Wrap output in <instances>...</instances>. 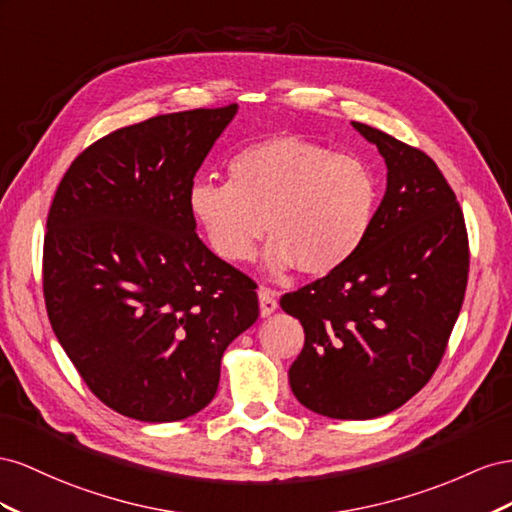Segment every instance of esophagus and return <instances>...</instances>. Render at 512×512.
Segmentation results:
<instances>
[{"instance_id":"esophagus-1","label":"esophagus","mask_w":512,"mask_h":512,"mask_svg":"<svg viewBox=\"0 0 512 512\" xmlns=\"http://www.w3.org/2000/svg\"><path fill=\"white\" fill-rule=\"evenodd\" d=\"M259 311H261V317H268L276 311V306H279V294H276L274 289L270 287H261L259 291Z\"/></svg>"}]
</instances>
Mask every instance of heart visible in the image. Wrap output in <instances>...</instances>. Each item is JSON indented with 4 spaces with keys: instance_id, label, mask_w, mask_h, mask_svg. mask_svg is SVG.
<instances>
[{
    "instance_id": "1",
    "label": "heart",
    "mask_w": 512,
    "mask_h": 512,
    "mask_svg": "<svg viewBox=\"0 0 512 512\" xmlns=\"http://www.w3.org/2000/svg\"><path fill=\"white\" fill-rule=\"evenodd\" d=\"M229 182L197 180L188 206L212 251L231 264L255 253L268 231L266 264L311 276L341 268L371 229L377 182L352 154L300 137L248 145L227 165Z\"/></svg>"
}]
</instances>
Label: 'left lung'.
<instances>
[{
    "instance_id": "8db88e82",
    "label": "left lung",
    "mask_w": 512,
    "mask_h": 512,
    "mask_svg": "<svg viewBox=\"0 0 512 512\" xmlns=\"http://www.w3.org/2000/svg\"><path fill=\"white\" fill-rule=\"evenodd\" d=\"M354 128L386 160V195L341 268L281 298L304 328L291 390L341 420L384 416L429 382L470 272L465 218L433 158L373 126Z\"/></svg>"
}]
</instances>
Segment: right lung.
<instances>
[{"mask_svg": "<svg viewBox=\"0 0 512 512\" xmlns=\"http://www.w3.org/2000/svg\"><path fill=\"white\" fill-rule=\"evenodd\" d=\"M238 105L156 115L85 148L57 186L42 291L57 341L122 416L173 422L216 394L255 281L199 240L188 193Z\"/></svg>", "mask_w": 512, "mask_h": 512, "instance_id": "1", "label": "right lung"}]
</instances>
